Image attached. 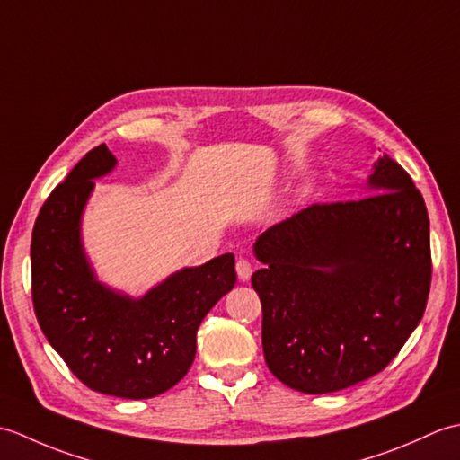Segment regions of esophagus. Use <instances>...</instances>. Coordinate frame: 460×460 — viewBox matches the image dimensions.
<instances>
[{"instance_id": "esophagus-1", "label": "esophagus", "mask_w": 460, "mask_h": 460, "mask_svg": "<svg viewBox=\"0 0 460 460\" xmlns=\"http://www.w3.org/2000/svg\"><path fill=\"white\" fill-rule=\"evenodd\" d=\"M235 269H237V277H239L241 280H249V279H251V275H252V265H251V262H249L247 259H239Z\"/></svg>"}]
</instances>
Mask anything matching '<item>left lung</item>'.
<instances>
[{
  "mask_svg": "<svg viewBox=\"0 0 460 460\" xmlns=\"http://www.w3.org/2000/svg\"><path fill=\"white\" fill-rule=\"evenodd\" d=\"M367 190L310 205L255 243L262 351L296 392L332 394L379 374L423 318L433 269L423 195L387 154Z\"/></svg>",
  "mask_w": 460,
  "mask_h": 460,
  "instance_id": "8db88e82",
  "label": "left lung"
}]
</instances>
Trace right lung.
<instances>
[{
    "instance_id": "right-lung-1",
    "label": "right lung",
    "mask_w": 460,
    "mask_h": 460,
    "mask_svg": "<svg viewBox=\"0 0 460 460\" xmlns=\"http://www.w3.org/2000/svg\"><path fill=\"white\" fill-rule=\"evenodd\" d=\"M116 165L96 146L49 195L31 235V296L39 326L68 369L93 392L148 399L188 374L198 328L235 287V257L173 272L142 298L96 280L81 241V217L94 180Z\"/></svg>"
}]
</instances>
